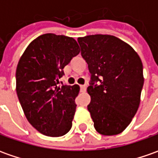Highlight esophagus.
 Segmentation results:
<instances>
[{
  "mask_svg": "<svg viewBox=\"0 0 158 158\" xmlns=\"http://www.w3.org/2000/svg\"><path fill=\"white\" fill-rule=\"evenodd\" d=\"M80 91H81V93H85L86 91V86L85 85H80Z\"/></svg>",
  "mask_w": 158,
  "mask_h": 158,
  "instance_id": "obj_1",
  "label": "esophagus"
}]
</instances>
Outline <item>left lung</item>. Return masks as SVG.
Returning a JSON list of instances; mask_svg holds the SVG:
<instances>
[{
	"instance_id": "8db88e82",
	"label": "left lung",
	"mask_w": 158,
	"mask_h": 158,
	"mask_svg": "<svg viewBox=\"0 0 158 158\" xmlns=\"http://www.w3.org/2000/svg\"><path fill=\"white\" fill-rule=\"evenodd\" d=\"M78 42L92 75L87 108L94 128L105 136L118 135L131 122L140 104L144 80L141 59L113 35H87Z\"/></svg>"
}]
</instances>
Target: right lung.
<instances>
[{"label": "right lung", "instance_id": "right-lung-1", "mask_svg": "<svg viewBox=\"0 0 158 158\" xmlns=\"http://www.w3.org/2000/svg\"><path fill=\"white\" fill-rule=\"evenodd\" d=\"M79 52L73 38L45 34L30 43L18 62L17 96L27 121L43 135L61 137L72 128L79 86L57 85Z\"/></svg>", "mask_w": 158, "mask_h": 158}]
</instances>
